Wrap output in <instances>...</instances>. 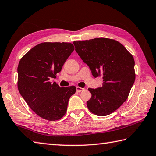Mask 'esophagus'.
Here are the masks:
<instances>
[{"mask_svg": "<svg viewBox=\"0 0 156 156\" xmlns=\"http://www.w3.org/2000/svg\"><path fill=\"white\" fill-rule=\"evenodd\" d=\"M76 89H77V91L78 92H81V91H83V90H85L84 88H81V87H76Z\"/></svg>", "mask_w": 156, "mask_h": 156, "instance_id": "1", "label": "esophagus"}]
</instances>
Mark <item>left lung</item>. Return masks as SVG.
Here are the masks:
<instances>
[{
	"label": "left lung",
	"instance_id": "obj_1",
	"mask_svg": "<svg viewBox=\"0 0 156 156\" xmlns=\"http://www.w3.org/2000/svg\"><path fill=\"white\" fill-rule=\"evenodd\" d=\"M73 44L94 77H103L102 87L88 89L91 94L88 109L97 116L108 115L128 98L135 79L133 56L122 44L109 38L75 41Z\"/></svg>",
	"mask_w": 156,
	"mask_h": 156
}]
</instances>
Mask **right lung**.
I'll return each instance as SVG.
<instances>
[{
	"mask_svg": "<svg viewBox=\"0 0 156 156\" xmlns=\"http://www.w3.org/2000/svg\"><path fill=\"white\" fill-rule=\"evenodd\" d=\"M75 49L71 43L37 44L21 58L17 67V86L21 96L37 115L53 121L62 118L67 109L75 86L60 87L50 81L61 71Z\"/></svg>",
	"mask_w": 156,
	"mask_h": 156,
	"instance_id": "1",
	"label": "right lung"
}]
</instances>
